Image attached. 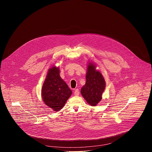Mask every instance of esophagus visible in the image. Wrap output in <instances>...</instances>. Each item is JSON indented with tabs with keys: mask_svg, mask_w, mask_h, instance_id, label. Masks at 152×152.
I'll return each mask as SVG.
<instances>
[{
	"mask_svg": "<svg viewBox=\"0 0 152 152\" xmlns=\"http://www.w3.org/2000/svg\"><path fill=\"white\" fill-rule=\"evenodd\" d=\"M74 94L75 96H78L79 94H80V91H79V89H75L74 90Z\"/></svg>",
	"mask_w": 152,
	"mask_h": 152,
	"instance_id": "obj_1",
	"label": "esophagus"
}]
</instances>
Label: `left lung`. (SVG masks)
<instances>
[{
	"label": "left lung",
	"mask_w": 152,
	"mask_h": 152,
	"mask_svg": "<svg viewBox=\"0 0 152 152\" xmlns=\"http://www.w3.org/2000/svg\"><path fill=\"white\" fill-rule=\"evenodd\" d=\"M95 67L92 63L88 65L86 83L81 90L83 96L91 106H95L101 101L105 88V80Z\"/></svg>",
	"instance_id": "obj_1"
}]
</instances>
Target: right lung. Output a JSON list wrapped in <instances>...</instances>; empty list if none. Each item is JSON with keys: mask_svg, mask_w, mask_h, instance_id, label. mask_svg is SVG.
I'll list each match as a JSON object with an SVG mask.
<instances>
[{"mask_svg": "<svg viewBox=\"0 0 152 152\" xmlns=\"http://www.w3.org/2000/svg\"><path fill=\"white\" fill-rule=\"evenodd\" d=\"M71 94V90L60 76L58 68L54 66L50 68L42 87L44 103L54 111H58L64 106Z\"/></svg>", "mask_w": 152, "mask_h": 152, "instance_id": "right-lung-1", "label": "right lung"}]
</instances>
